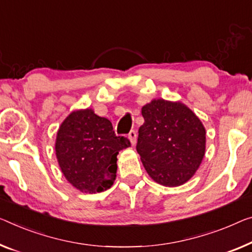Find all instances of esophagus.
<instances>
[{"label": "esophagus", "mask_w": 252, "mask_h": 252, "mask_svg": "<svg viewBox=\"0 0 252 252\" xmlns=\"http://www.w3.org/2000/svg\"><path fill=\"white\" fill-rule=\"evenodd\" d=\"M127 137H129V139H130V142H131V145H136V141H137V132L134 130H131L130 132H129V134H127Z\"/></svg>", "instance_id": "1"}]
</instances>
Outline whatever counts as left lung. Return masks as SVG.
<instances>
[{"instance_id":"left-lung-1","label":"left lung","mask_w":252,"mask_h":252,"mask_svg":"<svg viewBox=\"0 0 252 252\" xmlns=\"http://www.w3.org/2000/svg\"><path fill=\"white\" fill-rule=\"evenodd\" d=\"M137 152L154 181L179 187L192 178L204 158L206 130L181 102L153 99L141 108Z\"/></svg>"}]
</instances>
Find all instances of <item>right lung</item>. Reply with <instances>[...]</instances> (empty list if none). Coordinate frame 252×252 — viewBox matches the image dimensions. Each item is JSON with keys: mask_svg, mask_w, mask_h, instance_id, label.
Listing matches in <instances>:
<instances>
[{"mask_svg": "<svg viewBox=\"0 0 252 252\" xmlns=\"http://www.w3.org/2000/svg\"><path fill=\"white\" fill-rule=\"evenodd\" d=\"M129 146V139L116 137L110 120L86 108L73 111L62 122L55 153L67 182L81 192L96 193L113 186L116 156Z\"/></svg>", "mask_w": 252, "mask_h": 252, "instance_id": "right-lung-1", "label": "right lung"}]
</instances>
